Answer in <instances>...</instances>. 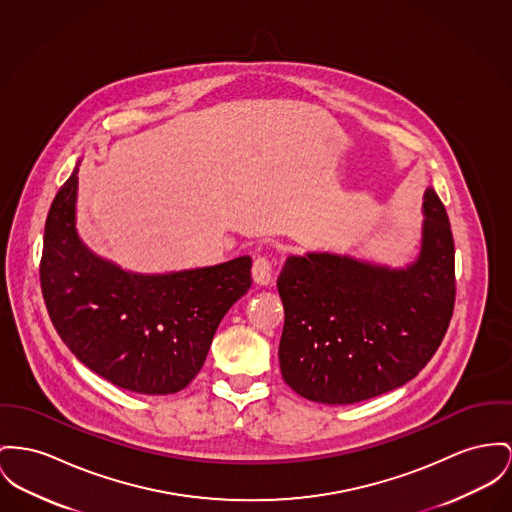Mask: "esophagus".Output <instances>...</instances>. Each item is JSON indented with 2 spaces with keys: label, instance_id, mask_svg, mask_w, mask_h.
Returning <instances> with one entry per match:
<instances>
[{
  "label": "esophagus",
  "instance_id": "obj_1",
  "mask_svg": "<svg viewBox=\"0 0 512 512\" xmlns=\"http://www.w3.org/2000/svg\"><path fill=\"white\" fill-rule=\"evenodd\" d=\"M252 279L256 285H270L273 279L272 262L268 258H256L252 264Z\"/></svg>",
  "mask_w": 512,
  "mask_h": 512
}]
</instances>
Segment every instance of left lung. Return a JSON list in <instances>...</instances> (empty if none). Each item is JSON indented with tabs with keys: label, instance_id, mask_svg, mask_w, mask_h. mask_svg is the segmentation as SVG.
Here are the masks:
<instances>
[{
	"label": "left lung",
	"instance_id": "1",
	"mask_svg": "<svg viewBox=\"0 0 512 512\" xmlns=\"http://www.w3.org/2000/svg\"><path fill=\"white\" fill-rule=\"evenodd\" d=\"M417 258L388 268L332 252L289 256L277 277L285 308L283 380L310 402L345 406L390 392L431 361L454 310V240L443 202L423 194Z\"/></svg>",
	"mask_w": 512,
	"mask_h": 512
}]
</instances>
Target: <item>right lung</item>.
Returning a JSON list of instances; mask_svg holds the SVG:
<instances>
[{
  "label": "right lung",
  "mask_w": 512,
  "mask_h": 512,
  "mask_svg": "<svg viewBox=\"0 0 512 512\" xmlns=\"http://www.w3.org/2000/svg\"><path fill=\"white\" fill-rule=\"evenodd\" d=\"M77 167L46 217L40 287L69 351L108 382L149 396L186 388L215 330L250 289L252 258L171 273H134L97 256L75 229Z\"/></svg>",
  "instance_id": "1"
}]
</instances>
